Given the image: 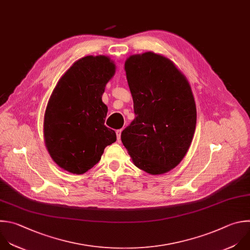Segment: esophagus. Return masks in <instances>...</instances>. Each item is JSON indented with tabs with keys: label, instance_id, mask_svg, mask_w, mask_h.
Masks as SVG:
<instances>
[{
	"label": "esophagus",
	"instance_id": "1",
	"mask_svg": "<svg viewBox=\"0 0 250 250\" xmlns=\"http://www.w3.org/2000/svg\"><path fill=\"white\" fill-rule=\"evenodd\" d=\"M121 134H122V129L117 130V138H118V141H119V142L121 141Z\"/></svg>",
	"mask_w": 250,
	"mask_h": 250
}]
</instances>
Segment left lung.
<instances>
[{
  "label": "left lung",
  "mask_w": 250,
  "mask_h": 250,
  "mask_svg": "<svg viewBox=\"0 0 250 250\" xmlns=\"http://www.w3.org/2000/svg\"><path fill=\"white\" fill-rule=\"evenodd\" d=\"M125 68L136 117L122 142L137 168L167 173L186 156L195 130L189 83L169 59L152 52L130 56Z\"/></svg>",
  "instance_id": "left-lung-1"
}]
</instances>
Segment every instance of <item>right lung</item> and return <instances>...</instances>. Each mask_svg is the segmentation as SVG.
<instances>
[{
	"instance_id": "1",
	"label": "right lung",
	"mask_w": 250,
	"mask_h": 250,
	"mask_svg": "<svg viewBox=\"0 0 250 250\" xmlns=\"http://www.w3.org/2000/svg\"><path fill=\"white\" fill-rule=\"evenodd\" d=\"M115 69L108 57L82 58L61 77L49 99L45 143L53 160L69 173L90 170L105 147L117 140L116 132L104 125L108 108L102 102Z\"/></svg>"
}]
</instances>
